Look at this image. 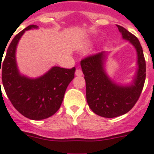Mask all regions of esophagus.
<instances>
[{
    "label": "esophagus",
    "mask_w": 154,
    "mask_h": 154,
    "mask_svg": "<svg viewBox=\"0 0 154 154\" xmlns=\"http://www.w3.org/2000/svg\"><path fill=\"white\" fill-rule=\"evenodd\" d=\"M76 75L77 76H82V74H83V72H82V70L81 69H77V70H76Z\"/></svg>",
    "instance_id": "obj_1"
}]
</instances>
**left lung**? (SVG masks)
<instances>
[{"label": "left lung", "mask_w": 154, "mask_h": 154, "mask_svg": "<svg viewBox=\"0 0 154 154\" xmlns=\"http://www.w3.org/2000/svg\"><path fill=\"white\" fill-rule=\"evenodd\" d=\"M123 39L128 40L136 49L138 69L130 85H121L108 77L104 69L106 53L88 56L81 60L86 85V100L96 114L112 118L126 113L140 97L146 81V60L140 42L134 34L117 25Z\"/></svg>", "instance_id": "left-lung-1"}]
</instances>
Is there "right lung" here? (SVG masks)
Returning <instances> with one entry per match:
<instances>
[{
    "label": "right lung",
    "mask_w": 154,
    "mask_h": 154,
    "mask_svg": "<svg viewBox=\"0 0 154 154\" xmlns=\"http://www.w3.org/2000/svg\"><path fill=\"white\" fill-rule=\"evenodd\" d=\"M37 28L35 25H29L16 35L2 63L1 57L0 72L5 91L14 108L25 117L38 121L51 117L60 109L65 90L74 78L76 69L54 66L35 79L20 74L16 62L17 45L26 30Z\"/></svg>",
    "instance_id": "right-lung-1"
}]
</instances>
